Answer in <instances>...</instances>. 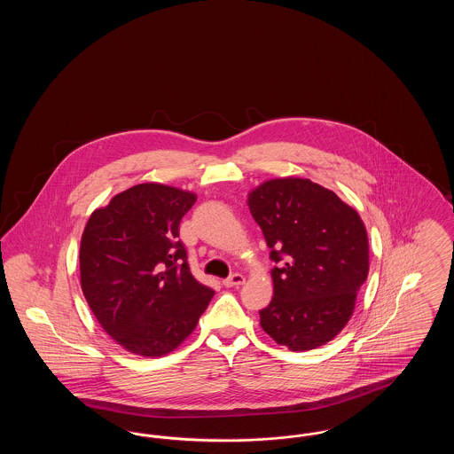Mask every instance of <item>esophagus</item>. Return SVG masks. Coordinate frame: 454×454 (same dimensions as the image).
<instances>
[{"instance_id": "obj_1", "label": "esophagus", "mask_w": 454, "mask_h": 454, "mask_svg": "<svg viewBox=\"0 0 454 454\" xmlns=\"http://www.w3.org/2000/svg\"><path fill=\"white\" fill-rule=\"evenodd\" d=\"M245 282V276H241V274H231L228 279H224L223 284L226 286V287H238V286H241Z\"/></svg>"}]
</instances>
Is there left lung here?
Masks as SVG:
<instances>
[{"label": "left lung", "instance_id": "left-lung-1", "mask_svg": "<svg viewBox=\"0 0 454 454\" xmlns=\"http://www.w3.org/2000/svg\"><path fill=\"white\" fill-rule=\"evenodd\" d=\"M270 259L274 298L260 325L278 344L309 350L352 317L369 272L366 226L356 209L308 178H274L248 194Z\"/></svg>", "mask_w": 454, "mask_h": 454}]
</instances>
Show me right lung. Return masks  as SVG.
I'll list each match as a JSON object with an SVG mask.
<instances>
[{
    "label": "right lung",
    "mask_w": 454,
    "mask_h": 454,
    "mask_svg": "<svg viewBox=\"0 0 454 454\" xmlns=\"http://www.w3.org/2000/svg\"><path fill=\"white\" fill-rule=\"evenodd\" d=\"M197 195L139 184L88 219L80 278L88 306L108 335L132 354L160 357L180 346L215 291L195 281L178 239Z\"/></svg>",
    "instance_id": "add662e5"
}]
</instances>
